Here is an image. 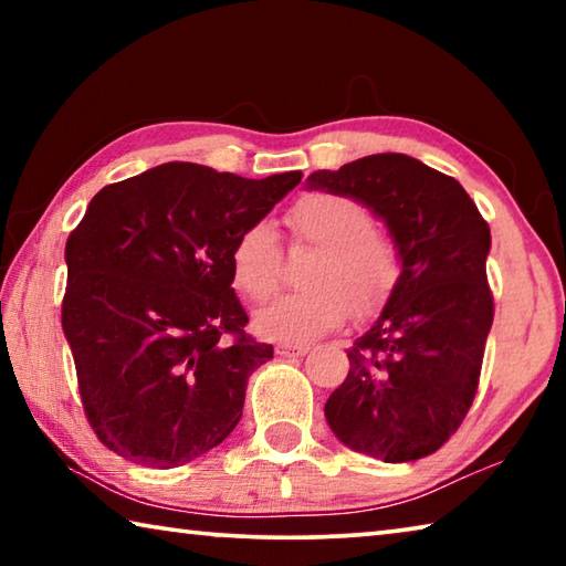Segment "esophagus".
Wrapping results in <instances>:
<instances>
[{
	"instance_id": "obj_1",
	"label": "esophagus",
	"mask_w": 566,
	"mask_h": 566,
	"mask_svg": "<svg viewBox=\"0 0 566 566\" xmlns=\"http://www.w3.org/2000/svg\"><path fill=\"white\" fill-rule=\"evenodd\" d=\"M306 352H310V347H306V344H290V342L276 344V354H280V357H286V359L304 357Z\"/></svg>"
}]
</instances>
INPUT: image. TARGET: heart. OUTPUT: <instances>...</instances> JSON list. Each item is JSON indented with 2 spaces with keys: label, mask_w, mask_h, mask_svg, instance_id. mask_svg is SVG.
<instances>
[{
  "label": "heart",
  "mask_w": 566,
  "mask_h": 566,
  "mask_svg": "<svg viewBox=\"0 0 566 566\" xmlns=\"http://www.w3.org/2000/svg\"><path fill=\"white\" fill-rule=\"evenodd\" d=\"M286 222L319 247L306 272L312 286L276 296L254 314V332L274 342H310L337 329L357 312L387 300L397 280V254L375 234L371 212L344 195H312L292 207ZM232 282L247 300L262 302L276 290L280 247L270 222L244 227L229 252Z\"/></svg>",
  "instance_id": "obj_1"
}]
</instances>
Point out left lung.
Wrapping results in <instances>:
<instances>
[{"instance_id":"8db88e82","label":"left lung","mask_w":566,"mask_h":566,"mask_svg":"<svg viewBox=\"0 0 566 566\" xmlns=\"http://www.w3.org/2000/svg\"><path fill=\"white\" fill-rule=\"evenodd\" d=\"M306 189L357 199L395 242L399 276L347 349L324 417L342 444L381 462L437 452L472 407L494 304L490 224L457 179L407 155L319 169Z\"/></svg>"}]
</instances>
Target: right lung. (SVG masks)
Here are the masks:
<instances>
[{
	"mask_svg": "<svg viewBox=\"0 0 566 566\" xmlns=\"http://www.w3.org/2000/svg\"><path fill=\"white\" fill-rule=\"evenodd\" d=\"M300 181L167 161L94 195L66 239L62 329L104 447L171 469L237 427L274 349L244 334L229 252Z\"/></svg>",
	"mask_w": 566,
	"mask_h": 566,
	"instance_id": "right-lung-1",
	"label": "right lung"
}]
</instances>
